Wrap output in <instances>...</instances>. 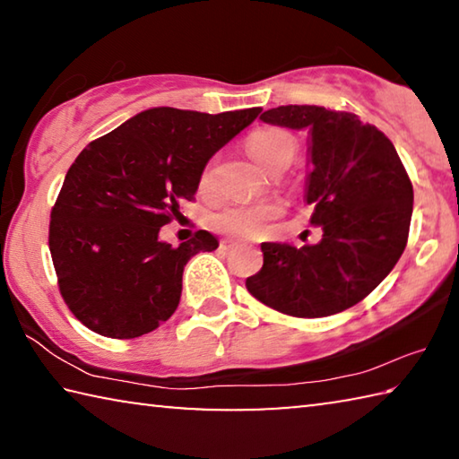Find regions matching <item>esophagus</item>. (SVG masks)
Segmentation results:
<instances>
[{"label": "esophagus", "mask_w": 459, "mask_h": 459, "mask_svg": "<svg viewBox=\"0 0 459 459\" xmlns=\"http://www.w3.org/2000/svg\"><path fill=\"white\" fill-rule=\"evenodd\" d=\"M232 247H237V243H235V240H222V243H221V248H222V251H230V248Z\"/></svg>", "instance_id": "1"}]
</instances>
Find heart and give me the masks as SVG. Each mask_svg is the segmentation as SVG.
I'll use <instances>...</instances> for the list:
<instances>
[{"instance_id":"heart-1","label":"heart","mask_w":459,"mask_h":459,"mask_svg":"<svg viewBox=\"0 0 459 459\" xmlns=\"http://www.w3.org/2000/svg\"><path fill=\"white\" fill-rule=\"evenodd\" d=\"M247 150L257 164L269 174H279L293 164L298 158V139L290 131L279 127H267L253 131L247 139ZM212 169L208 166L202 172L200 184L211 182ZM281 214V206L277 202H261V204H232L212 214L211 227L222 235L230 237H259L267 230L269 222Z\"/></svg>"}]
</instances>
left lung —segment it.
Masks as SVG:
<instances>
[{
  "label": "left lung",
  "mask_w": 459,
  "mask_h": 459,
  "mask_svg": "<svg viewBox=\"0 0 459 459\" xmlns=\"http://www.w3.org/2000/svg\"><path fill=\"white\" fill-rule=\"evenodd\" d=\"M271 126L307 129L312 172L306 200L317 245L263 243V267L247 277L261 304L293 317H325L362 301L407 247L413 184L383 131L359 115L317 105L269 108Z\"/></svg>",
  "instance_id": "left-lung-1"
}]
</instances>
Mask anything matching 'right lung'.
<instances>
[{
  "label": "right lung",
  "instance_id": "obj_1",
  "mask_svg": "<svg viewBox=\"0 0 459 459\" xmlns=\"http://www.w3.org/2000/svg\"><path fill=\"white\" fill-rule=\"evenodd\" d=\"M261 107L219 115L155 107L91 142L68 168L50 212L60 295L89 330L129 340L176 312L186 263L219 247L198 230L180 247L160 229L194 200L208 160Z\"/></svg>",
  "mask_w": 459,
  "mask_h": 459
}]
</instances>
